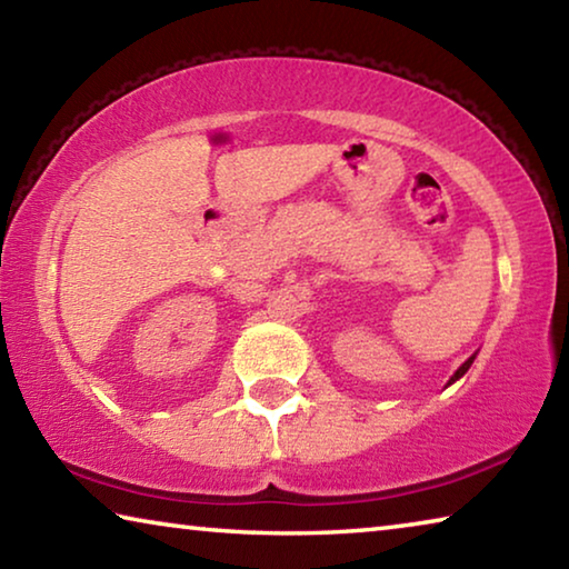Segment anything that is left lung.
Returning a JSON list of instances; mask_svg holds the SVG:
<instances>
[{
	"label": "left lung",
	"mask_w": 569,
	"mask_h": 569,
	"mask_svg": "<svg viewBox=\"0 0 569 569\" xmlns=\"http://www.w3.org/2000/svg\"><path fill=\"white\" fill-rule=\"evenodd\" d=\"M471 363H475V356H469V359H467L465 363H461V366H459V369L455 371V377H451V379H449V383H455V381H459L461 377H465V373L469 371V366H471Z\"/></svg>",
	"instance_id": "8db88e82"
}]
</instances>
